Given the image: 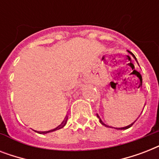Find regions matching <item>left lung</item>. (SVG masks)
I'll use <instances>...</instances> for the list:
<instances>
[{"label":"left lung","instance_id":"left-lung-1","mask_svg":"<svg viewBox=\"0 0 159 159\" xmlns=\"http://www.w3.org/2000/svg\"><path fill=\"white\" fill-rule=\"evenodd\" d=\"M127 52H128L129 53H130L131 55H132V56H133V57L134 58V59H135V61L136 62H137V63H138V61H137V59H136V57H135V56H134V55L133 54V53H131V52H129V50H127ZM97 118L99 119L100 120V122H101V124H102V125H105L106 126V127H109V128H114V129H129V128H130L131 126L133 125V124L134 123V122H135V121H134V123H132V124H130V125H127V126H125V127H121V128H115V127H111V126H109V125H106V124L104 123V122H103V121L102 120V119L100 118V116H98V114H97Z\"/></svg>","mask_w":159,"mask_h":159}]
</instances>
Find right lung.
Returning a JSON list of instances; mask_svg holds the SVG:
<instances>
[{"label":"right lung","mask_w":159,"mask_h":159,"mask_svg":"<svg viewBox=\"0 0 159 159\" xmlns=\"http://www.w3.org/2000/svg\"><path fill=\"white\" fill-rule=\"evenodd\" d=\"M67 118L65 119V120L62 121V125H58L57 127H56L55 129H51V130H48V131H37L39 134H47V133H49V132H53V131H55L57 130V129H62L65 126V125L67 124Z\"/></svg>","instance_id":"right-lung-1"}]
</instances>
